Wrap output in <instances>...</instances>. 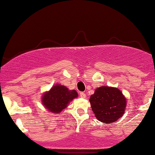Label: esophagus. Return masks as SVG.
Wrapping results in <instances>:
<instances>
[{
  "label": "esophagus",
  "instance_id": "esophagus-1",
  "mask_svg": "<svg viewBox=\"0 0 155 155\" xmlns=\"http://www.w3.org/2000/svg\"><path fill=\"white\" fill-rule=\"evenodd\" d=\"M80 96H81V98H83V99H85V98L86 97V95H85V93H83V92L80 93Z\"/></svg>",
  "mask_w": 155,
  "mask_h": 155
}]
</instances>
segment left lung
I'll return each instance as SVG.
<instances>
[{
  "instance_id": "left-lung-1",
  "label": "left lung",
  "mask_w": 155,
  "mask_h": 155,
  "mask_svg": "<svg viewBox=\"0 0 155 155\" xmlns=\"http://www.w3.org/2000/svg\"><path fill=\"white\" fill-rule=\"evenodd\" d=\"M89 101L96 119L107 124L123 117L127 104L126 98L120 90L104 85L96 89Z\"/></svg>"
}]
</instances>
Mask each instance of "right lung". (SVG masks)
<instances>
[{
	"mask_svg": "<svg viewBox=\"0 0 155 155\" xmlns=\"http://www.w3.org/2000/svg\"><path fill=\"white\" fill-rule=\"evenodd\" d=\"M78 94L75 90H69L64 85L56 84L43 93L41 97L42 104L52 114H59L66 109L69 103L76 99Z\"/></svg>",
	"mask_w": 155,
	"mask_h": 155,
	"instance_id": "1",
	"label": "right lung"
}]
</instances>
